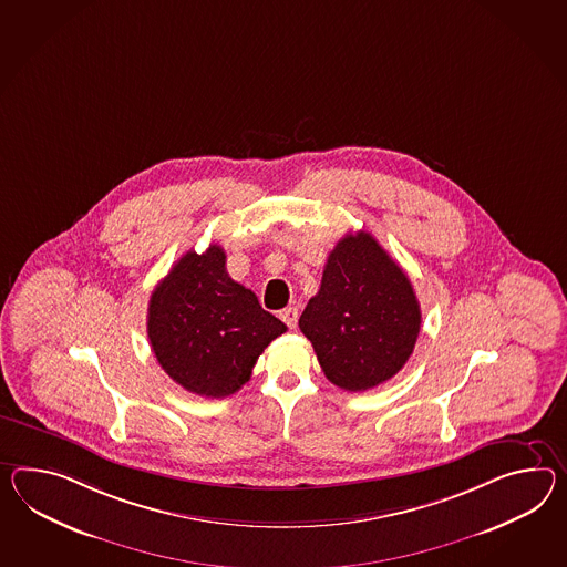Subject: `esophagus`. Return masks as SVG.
Listing matches in <instances>:
<instances>
[{"label":"esophagus","mask_w":567,"mask_h":567,"mask_svg":"<svg viewBox=\"0 0 567 567\" xmlns=\"http://www.w3.org/2000/svg\"><path fill=\"white\" fill-rule=\"evenodd\" d=\"M280 319L289 326L290 330H295V328H297V319H299V311H297V307H287V309H282V311H280Z\"/></svg>","instance_id":"esophagus-1"}]
</instances>
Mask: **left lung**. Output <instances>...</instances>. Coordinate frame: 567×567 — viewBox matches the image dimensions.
<instances>
[{
    "mask_svg": "<svg viewBox=\"0 0 567 567\" xmlns=\"http://www.w3.org/2000/svg\"><path fill=\"white\" fill-rule=\"evenodd\" d=\"M420 323L410 278L367 231L336 244L318 295L299 319L321 371L346 391H367L400 373Z\"/></svg>",
    "mask_w": 567,
    "mask_h": 567,
    "instance_id": "1",
    "label": "left lung"
}]
</instances>
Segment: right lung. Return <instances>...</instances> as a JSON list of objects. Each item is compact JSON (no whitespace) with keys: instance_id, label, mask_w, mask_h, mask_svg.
<instances>
[{"instance_id":"obj_1","label":"right lung","mask_w":567,"mask_h":567,"mask_svg":"<svg viewBox=\"0 0 567 567\" xmlns=\"http://www.w3.org/2000/svg\"><path fill=\"white\" fill-rule=\"evenodd\" d=\"M225 251H186L155 287L147 336L162 369L200 398H227L246 385L264 348L287 326L235 282Z\"/></svg>"}]
</instances>
